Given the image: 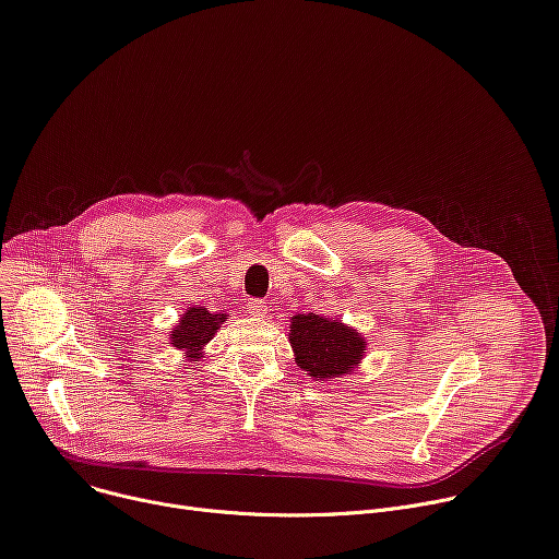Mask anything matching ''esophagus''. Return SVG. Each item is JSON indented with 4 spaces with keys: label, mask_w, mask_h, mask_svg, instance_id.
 Segmentation results:
<instances>
[{
    "label": "esophagus",
    "mask_w": 559,
    "mask_h": 559,
    "mask_svg": "<svg viewBox=\"0 0 559 559\" xmlns=\"http://www.w3.org/2000/svg\"><path fill=\"white\" fill-rule=\"evenodd\" d=\"M246 308H248V313L255 316V318H262L269 311V306H266L264 299H251L246 304Z\"/></svg>",
    "instance_id": "obj_1"
}]
</instances>
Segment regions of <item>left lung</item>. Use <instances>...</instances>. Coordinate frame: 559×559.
<instances>
[{"instance_id": "obj_1", "label": "left lung", "mask_w": 559, "mask_h": 559, "mask_svg": "<svg viewBox=\"0 0 559 559\" xmlns=\"http://www.w3.org/2000/svg\"><path fill=\"white\" fill-rule=\"evenodd\" d=\"M288 342L297 366L316 382H335L353 376L366 355V340L340 318L297 313L290 320Z\"/></svg>"}]
</instances>
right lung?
Returning a JSON list of instances; mask_svg holds the SVG:
<instances>
[{
	"label": "right lung",
	"instance_id": "obj_1",
	"mask_svg": "<svg viewBox=\"0 0 559 559\" xmlns=\"http://www.w3.org/2000/svg\"><path fill=\"white\" fill-rule=\"evenodd\" d=\"M226 320V313H211L204 306H189L177 326L170 329L168 342L177 350H183V357L189 361H200L204 357V346L215 337Z\"/></svg>",
	"mask_w": 559,
	"mask_h": 559
}]
</instances>
